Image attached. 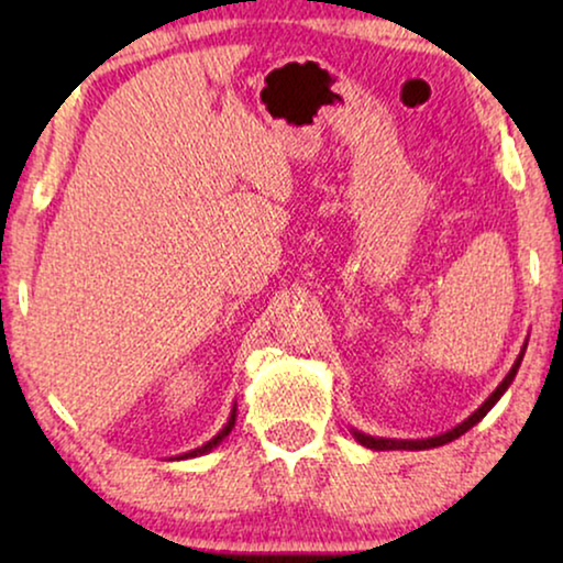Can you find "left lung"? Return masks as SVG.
<instances>
[{
  "instance_id": "8db88e82",
  "label": "left lung",
  "mask_w": 563,
  "mask_h": 563,
  "mask_svg": "<svg viewBox=\"0 0 563 563\" xmlns=\"http://www.w3.org/2000/svg\"><path fill=\"white\" fill-rule=\"evenodd\" d=\"M520 361H522V353H520V358L515 361V366L510 368V374L505 376L503 379V384H499V387L492 391L489 395V399L487 402H484L479 410H476L472 418L468 420H464L461 422V426H456L453 430H449V433H443V435H435V438H426V441H391V438H372V435H364V433H353L356 435V441L361 443V445H366V449H374V451H397V449H405V451H422V449H435V445H443V443H451V441H456L459 435H464L468 428H474L476 422H479L484 415H487L492 407H495V402L499 397L505 395V389L510 387L512 384V379H515V374H518V366H520Z\"/></svg>"
}]
</instances>
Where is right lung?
<instances>
[{
    "instance_id": "obj_1",
    "label": "right lung",
    "mask_w": 563,
    "mask_h": 563,
    "mask_svg": "<svg viewBox=\"0 0 563 563\" xmlns=\"http://www.w3.org/2000/svg\"><path fill=\"white\" fill-rule=\"evenodd\" d=\"M233 426H235V410H233V415H230L228 426H225V428H222V430H220V433H218V435H214L210 443H205V445H202V449H195V451L184 453V456H202V453H207V451H212V449H214V445H218V443L222 441V438H225V435L230 433V430H233ZM184 456H181V459H184Z\"/></svg>"
}]
</instances>
